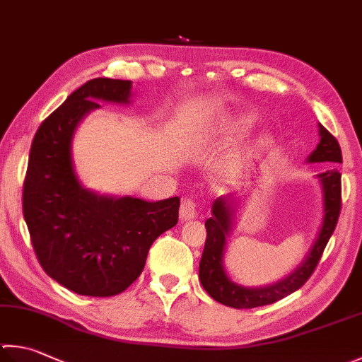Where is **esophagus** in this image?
<instances>
[{"label":"esophagus","mask_w":362,"mask_h":362,"mask_svg":"<svg viewBox=\"0 0 362 362\" xmlns=\"http://www.w3.org/2000/svg\"><path fill=\"white\" fill-rule=\"evenodd\" d=\"M180 217L182 221H190L197 217V203L192 199L182 200L181 208H180Z\"/></svg>","instance_id":"esophagus-1"}]
</instances>
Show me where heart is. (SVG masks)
<instances>
[{"instance_id": "b5f03b06", "label": "heart", "mask_w": 362, "mask_h": 362, "mask_svg": "<svg viewBox=\"0 0 362 362\" xmlns=\"http://www.w3.org/2000/svg\"><path fill=\"white\" fill-rule=\"evenodd\" d=\"M250 124H252V121L249 118H241L240 121L236 122V126L240 129H247Z\"/></svg>"}]
</instances>
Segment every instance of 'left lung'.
<instances>
[{
    "label": "left lung",
    "mask_w": 362,
    "mask_h": 362,
    "mask_svg": "<svg viewBox=\"0 0 362 362\" xmlns=\"http://www.w3.org/2000/svg\"><path fill=\"white\" fill-rule=\"evenodd\" d=\"M320 143L308 160L309 162H337L342 163V151H340L339 141L331 132L318 124ZM323 189V222L318 236L313 243L309 254L305 255L304 262L282 281H279L268 287L247 288L230 281L223 268V254L227 245V236L233 228V217L236 209V202L233 195L219 197L214 200L213 216L204 222L206 227V243H204L203 255L200 260L199 277L203 288L208 295L216 299L217 303L235 309H252L260 305L272 304L285 296L291 295L293 291L301 288L309 281L312 272L315 271L317 264L322 258L323 250L328 244L332 231L336 230L339 221L340 206H342V184H340V173L337 168L326 170L325 173L318 175Z\"/></svg>",
    "instance_id": "obj_1"
}]
</instances>
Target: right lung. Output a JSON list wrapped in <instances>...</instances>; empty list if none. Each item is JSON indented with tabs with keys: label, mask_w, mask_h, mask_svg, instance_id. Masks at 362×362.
<instances>
[{
	"label": "right lung",
	"mask_w": 362,
	"mask_h": 362,
	"mask_svg": "<svg viewBox=\"0 0 362 362\" xmlns=\"http://www.w3.org/2000/svg\"><path fill=\"white\" fill-rule=\"evenodd\" d=\"M132 81L93 78L47 117L34 135L23 182V216L36 257L53 281L85 296L124 291L156 238L178 223L180 199L145 202L98 195L81 186L72 137L98 100L129 104Z\"/></svg>",
	"instance_id": "right-lung-1"
}]
</instances>
